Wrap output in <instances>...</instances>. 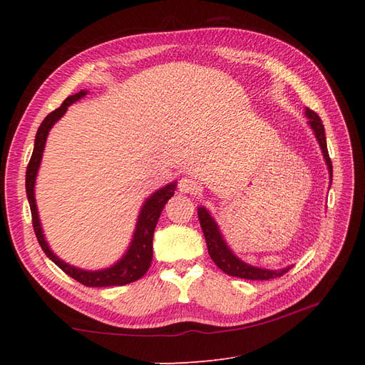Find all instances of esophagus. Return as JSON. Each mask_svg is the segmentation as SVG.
Listing matches in <instances>:
<instances>
[{
    "label": "esophagus",
    "instance_id": "34e87169",
    "mask_svg": "<svg viewBox=\"0 0 365 365\" xmlns=\"http://www.w3.org/2000/svg\"><path fill=\"white\" fill-rule=\"evenodd\" d=\"M197 190H199L197 182L188 175L182 177L180 182H178V191L183 192V195H195V192H197Z\"/></svg>",
    "mask_w": 365,
    "mask_h": 365
}]
</instances>
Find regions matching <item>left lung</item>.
I'll return each instance as SVG.
<instances>
[{
  "mask_svg": "<svg viewBox=\"0 0 365 365\" xmlns=\"http://www.w3.org/2000/svg\"><path fill=\"white\" fill-rule=\"evenodd\" d=\"M306 115L309 119L307 123L314 130L317 141H319V144L322 147L323 157L328 165V170H329L331 182H332V165H331V158L328 153L327 136H324V127L322 123V119L319 118V114L314 113L312 110H309V108L306 110ZM197 216H199L200 227H202L205 242H207L208 254H210V257L215 262V265L220 269H222L226 274L242 277V279H251V281H268V279L282 276L284 273H287V271L290 269V267H289V268H284L279 271H273V269H265V268L247 265V263L240 260L237 255L230 251V247L226 245V242H224L218 224L215 222L212 215L207 212V208L199 207Z\"/></svg>",
  "mask_w": 365,
  "mask_h": 365,
  "instance_id": "left-lung-1",
  "label": "left lung"
}]
</instances>
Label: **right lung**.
Masks as SVG:
<instances>
[{
  "label": "right lung",
  "instance_id": "obj_1",
  "mask_svg": "<svg viewBox=\"0 0 365 365\" xmlns=\"http://www.w3.org/2000/svg\"><path fill=\"white\" fill-rule=\"evenodd\" d=\"M86 94H88V91H80L78 94L68 96L63 102V105L46 115V118L42 120L41 127H38V130H37L36 141H34V150H33V155H31V160H29L28 168H26V196H28L29 207H31V216H33V227L36 232L37 242H38V245H41L43 252L46 254V257L56 263V265L63 269L66 274L73 277L75 281H78L80 284L86 285V287L125 285V284L138 281L139 277H143L150 267L152 257H153V251H152L153 232H155V227H157V222H158L163 208H165V204L174 196V191L177 187L175 182L168 183L166 187H163L161 190L155 191L153 195L145 200L143 208H141V213H139L135 235H133V240H131L128 251L123 254V257L118 263H114L113 267L106 268V269H97V271L80 269V268L68 265V263L56 257V255L51 252L48 243L45 242L41 220H38V215H37L34 185H36L38 166H41L46 136H48V131L51 130L54 123L63 118L64 113L67 111V106L75 103V102H78V100L83 98Z\"/></svg>",
  "mask_w": 365,
  "mask_h": 365
}]
</instances>
